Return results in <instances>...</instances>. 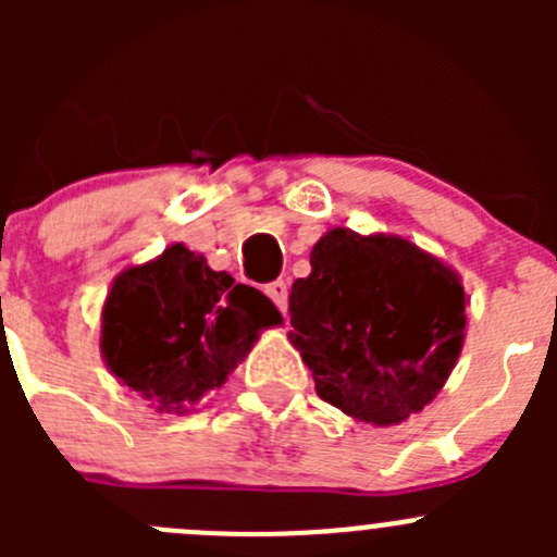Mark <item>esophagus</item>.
Masks as SVG:
<instances>
[{"label": "esophagus", "instance_id": "1", "mask_svg": "<svg viewBox=\"0 0 557 557\" xmlns=\"http://www.w3.org/2000/svg\"><path fill=\"white\" fill-rule=\"evenodd\" d=\"M267 296L280 307V310H288V283L285 280H274L267 285Z\"/></svg>", "mask_w": 557, "mask_h": 557}]
</instances>
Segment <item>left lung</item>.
<instances>
[{
  "mask_svg": "<svg viewBox=\"0 0 557 557\" xmlns=\"http://www.w3.org/2000/svg\"><path fill=\"white\" fill-rule=\"evenodd\" d=\"M290 288V342L314 391L350 418L398 425L436 398L466 339L455 269L396 234L331 228Z\"/></svg>",
  "mask_w": 557,
  "mask_h": 557,
  "instance_id": "8db88e82",
  "label": "left lung"
}]
</instances>
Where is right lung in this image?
Returning a JSON list of instances; mask_svg holds the SVG:
<instances>
[{
	"instance_id": "obj_1",
	"label": "right lung",
	"mask_w": 557,
	"mask_h": 557,
	"mask_svg": "<svg viewBox=\"0 0 557 557\" xmlns=\"http://www.w3.org/2000/svg\"><path fill=\"white\" fill-rule=\"evenodd\" d=\"M277 307L174 243L112 280L99 350L112 377L161 414H185L245 361Z\"/></svg>"
}]
</instances>
